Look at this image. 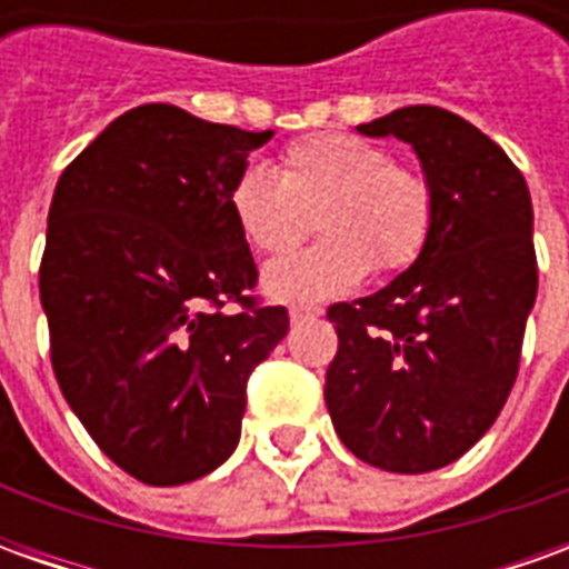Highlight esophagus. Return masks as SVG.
<instances>
[{"label": "esophagus", "mask_w": 569, "mask_h": 569, "mask_svg": "<svg viewBox=\"0 0 569 569\" xmlns=\"http://www.w3.org/2000/svg\"><path fill=\"white\" fill-rule=\"evenodd\" d=\"M320 313H322V308H317V305H292V310H289L292 322L308 320V317H320Z\"/></svg>", "instance_id": "1"}]
</instances>
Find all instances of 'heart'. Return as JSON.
Wrapping results in <instances>:
<instances>
[{
    "label": "heart",
    "mask_w": 569,
    "mask_h": 569,
    "mask_svg": "<svg viewBox=\"0 0 569 569\" xmlns=\"http://www.w3.org/2000/svg\"><path fill=\"white\" fill-rule=\"evenodd\" d=\"M237 231L259 256H286L305 237L320 240L264 271L268 296L310 301L347 292L366 273H396L423 256L436 224L427 173L353 133H313L286 146L280 173L240 167L228 186Z\"/></svg>",
    "instance_id": "obj_1"
}]
</instances>
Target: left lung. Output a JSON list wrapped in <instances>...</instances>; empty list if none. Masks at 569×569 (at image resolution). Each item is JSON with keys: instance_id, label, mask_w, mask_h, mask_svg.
Returning a JSON list of instances; mask_svg holds the SVG:
<instances>
[{"instance_id": "1", "label": "left lung", "mask_w": 569, "mask_h": 569, "mask_svg": "<svg viewBox=\"0 0 569 569\" xmlns=\"http://www.w3.org/2000/svg\"><path fill=\"white\" fill-rule=\"evenodd\" d=\"M357 130L415 146L436 224L393 283L329 308L326 406L362 463L418 476L463 457L509 399L537 301L533 207L509 154L448 109L406 106Z\"/></svg>"}]
</instances>
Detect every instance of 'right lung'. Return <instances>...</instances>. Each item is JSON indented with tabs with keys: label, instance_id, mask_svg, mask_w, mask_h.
Wrapping results in <instances>:
<instances>
[{
	"label": "right lung",
	"instance_id": "1",
	"mask_svg": "<svg viewBox=\"0 0 569 569\" xmlns=\"http://www.w3.org/2000/svg\"><path fill=\"white\" fill-rule=\"evenodd\" d=\"M273 130L146 103L69 163L39 268L51 366L100 451L170 488L224 463L247 381L289 332L228 210V186ZM234 303V309H228Z\"/></svg>",
	"mask_w": 569,
	"mask_h": 569
}]
</instances>
